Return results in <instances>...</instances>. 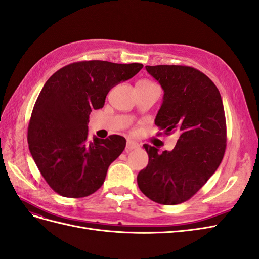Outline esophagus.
Returning a JSON list of instances; mask_svg holds the SVG:
<instances>
[{
    "instance_id": "1",
    "label": "esophagus",
    "mask_w": 259,
    "mask_h": 259,
    "mask_svg": "<svg viewBox=\"0 0 259 259\" xmlns=\"http://www.w3.org/2000/svg\"><path fill=\"white\" fill-rule=\"evenodd\" d=\"M137 148H139V145L137 143L132 142V140H127V143H126V151L127 152L134 150V149H137Z\"/></svg>"
}]
</instances>
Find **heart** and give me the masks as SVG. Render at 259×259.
Listing matches in <instances>:
<instances>
[{"instance_id":"b5f03b06","label":"heart","mask_w":259,"mask_h":259,"mask_svg":"<svg viewBox=\"0 0 259 259\" xmlns=\"http://www.w3.org/2000/svg\"><path fill=\"white\" fill-rule=\"evenodd\" d=\"M140 82H148V81H145V80H143V81H140Z\"/></svg>"}]
</instances>
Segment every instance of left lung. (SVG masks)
I'll use <instances>...</instances> for the list:
<instances>
[{
	"instance_id": "left-lung-1",
	"label": "left lung",
	"mask_w": 259,
	"mask_h": 259,
	"mask_svg": "<svg viewBox=\"0 0 259 259\" xmlns=\"http://www.w3.org/2000/svg\"><path fill=\"white\" fill-rule=\"evenodd\" d=\"M164 91L155 125L164 134L178 133L171 151L149 155L137 176L139 189L150 200L175 205L189 200L213 175L226 150L227 131L221 93L208 76L187 66H146Z\"/></svg>"
}]
</instances>
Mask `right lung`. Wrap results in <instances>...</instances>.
Here are the masks:
<instances>
[{
	"instance_id": "obj_1",
	"label": "right lung",
	"mask_w": 259,
	"mask_h": 259,
	"mask_svg": "<svg viewBox=\"0 0 259 259\" xmlns=\"http://www.w3.org/2000/svg\"><path fill=\"white\" fill-rule=\"evenodd\" d=\"M144 65L103 60L73 62L46 81L33 107L28 144L38 170L52 189L83 198L104 184L110 164L126 140L120 135L88 140L92 110L103 108L113 86L136 75Z\"/></svg>"
}]
</instances>
